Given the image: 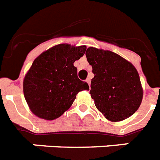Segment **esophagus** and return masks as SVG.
Masks as SVG:
<instances>
[{"label":"esophagus","instance_id":"esophagus-1","mask_svg":"<svg viewBox=\"0 0 160 160\" xmlns=\"http://www.w3.org/2000/svg\"><path fill=\"white\" fill-rule=\"evenodd\" d=\"M88 84H89V85H90V79L89 78H88V79H86V80H85Z\"/></svg>","mask_w":160,"mask_h":160}]
</instances>
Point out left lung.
<instances>
[{"mask_svg": "<svg viewBox=\"0 0 160 160\" xmlns=\"http://www.w3.org/2000/svg\"><path fill=\"white\" fill-rule=\"evenodd\" d=\"M85 55L94 75L89 93L98 111L111 122L125 120L135 113L143 89L134 66L111 51L89 48Z\"/></svg>", "mask_w": 160, "mask_h": 160, "instance_id": "obj_1", "label": "left lung"}]
</instances>
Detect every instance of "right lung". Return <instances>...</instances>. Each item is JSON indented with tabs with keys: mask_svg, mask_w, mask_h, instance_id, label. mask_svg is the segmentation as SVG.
Masks as SVG:
<instances>
[{
	"mask_svg": "<svg viewBox=\"0 0 160 160\" xmlns=\"http://www.w3.org/2000/svg\"><path fill=\"white\" fill-rule=\"evenodd\" d=\"M85 51V46L58 44L33 61L23 83L24 98L33 114L54 120L70 108L79 92L89 90L74 67Z\"/></svg>",
	"mask_w": 160,
	"mask_h": 160,
	"instance_id": "right-lung-1",
	"label": "right lung"
}]
</instances>
